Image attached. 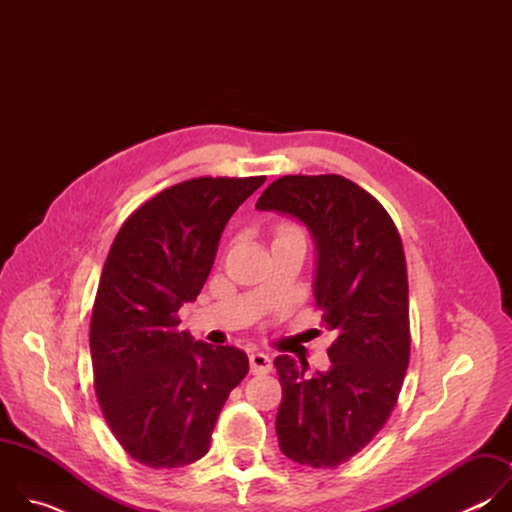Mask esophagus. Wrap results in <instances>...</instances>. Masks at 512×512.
<instances>
[{"label": "esophagus", "mask_w": 512, "mask_h": 512, "mask_svg": "<svg viewBox=\"0 0 512 512\" xmlns=\"http://www.w3.org/2000/svg\"><path fill=\"white\" fill-rule=\"evenodd\" d=\"M249 364H251V373L253 375H263L271 371V358L265 352H253L249 356Z\"/></svg>", "instance_id": "34e87169"}]
</instances>
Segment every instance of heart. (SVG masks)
Returning <instances> with one entry per match:
<instances>
[{
	"instance_id": "heart-1",
	"label": "heart",
	"mask_w": 512,
	"mask_h": 512,
	"mask_svg": "<svg viewBox=\"0 0 512 512\" xmlns=\"http://www.w3.org/2000/svg\"><path fill=\"white\" fill-rule=\"evenodd\" d=\"M291 231H294V229H289V227H281L277 235H283V233H291Z\"/></svg>"
}]
</instances>
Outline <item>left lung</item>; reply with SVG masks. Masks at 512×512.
I'll return each mask as SVG.
<instances>
[{"instance_id": "1", "label": "left lung", "mask_w": 512, "mask_h": 512, "mask_svg": "<svg viewBox=\"0 0 512 512\" xmlns=\"http://www.w3.org/2000/svg\"><path fill=\"white\" fill-rule=\"evenodd\" d=\"M302 221L318 249L314 296L330 369L306 377V362L279 354L275 419L281 452L298 464L336 468L387 423L411 352L409 287L401 235L383 204L338 176H281L255 204Z\"/></svg>"}]
</instances>
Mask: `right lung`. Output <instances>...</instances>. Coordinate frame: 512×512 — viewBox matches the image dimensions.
<instances>
[{"instance_id": "1", "label": "right lung", "mask_w": 512, "mask_h": 512, "mask_svg": "<svg viewBox=\"0 0 512 512\" xmlns=\"http://www.w3.org/2000/svg\"><path fill=\"white\" fill-rule=\"evenodd\" d=\"M265 182L192 178L143 202L119 229L91 314V360L103 417L150 468L200 460L229 393L249 373L235 346L194 342L178 312L194 302L233 212Z\"/></svg>"}]
</instances>
